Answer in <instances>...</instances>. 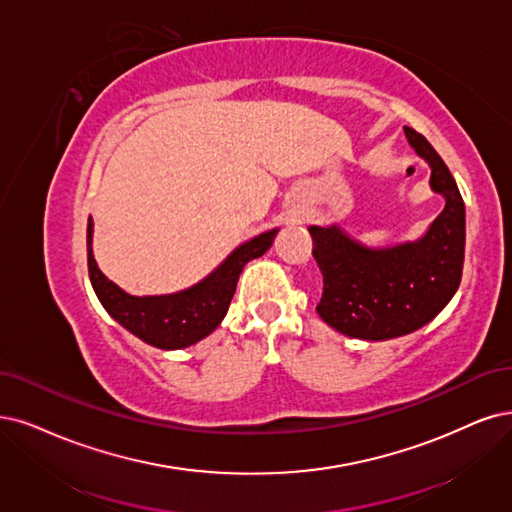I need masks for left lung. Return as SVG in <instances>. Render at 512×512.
I'll use <instances>...</instances> for the list:
<instances>
[{
    "label": "left lung",
    "mask_w": 512,
    "mask_h": 512,
    "mask_svg": "<svg viewBox=\"0 0 512 512\" xmlns=\"http://www.w3.org/2000/svg\"><path fill=\"white\" fill-rule=\"evenodd\" d=\"M405 137L430 166V189L445 198V208L420 238L367 246L337 223L308 227L325 280L316 312L335 331L367 342L422 329L449 304L462 280V194L443 158L420 132L405 126Z\"/></svg>",
    "instance_id": "1"
}]
</instances>
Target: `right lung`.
<instances>
[{"mask_svg":"<svg viewBox=\"0 0 512 512\" xmlns=\"http://www.w3.org/2000/svg\"><path fill=\"white\" fill-rule=\"evenodd\" d=\"M92 232L94 223L92 217H88V274L103 308L141 342L160 350H179L200 342L221 325L244 266L270 249L278 227L238 244L196 285L177 293L143 297L126 293L99 270L92 253Z\"/></svg>","mask_w":512,"mask_h":512,"instance_id":"right-lung-1","label":"right lung"}]
</instances>
